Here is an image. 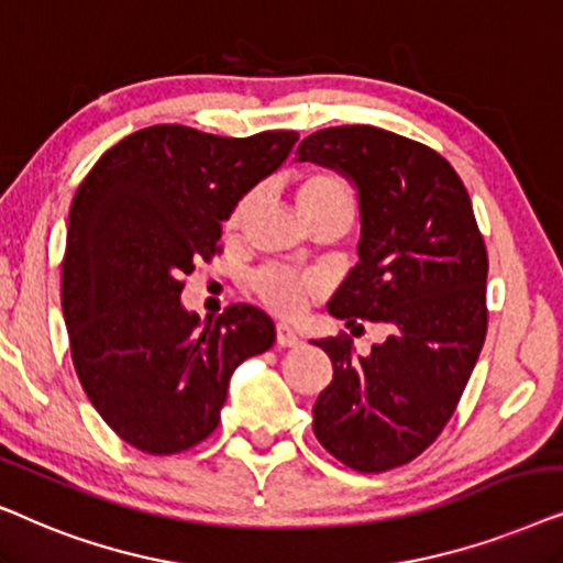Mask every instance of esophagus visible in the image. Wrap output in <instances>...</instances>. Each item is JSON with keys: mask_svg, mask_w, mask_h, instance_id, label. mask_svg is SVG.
Wrapping results in <instances>:
<instances>
[{"mask_svg": "<svg viewBox=\"0 0 563 563\" xmlns=\"http://www.w3.org/2000/svg\"><path fill=\"white\" fill-rule=\"evenodd\" d=\"M275 342H277V347H298V344H301V336H298L290 327L277 324Z\"/></svg>", "mask_w": 563, "mask_h": 563, "instance_id": "1", "label": "esophagus"}]
</instances>
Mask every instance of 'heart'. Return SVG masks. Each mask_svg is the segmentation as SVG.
<instances>
[{
  "mask_svg": "<svg viewBox=\"0 0 563 563\" xmlns=\"http://www.w3.org/2000/svg\"><path fill=\"white\" fill-rule=\"evenodd\" d=\"M294 200L301 219H313L321 213L342 216L344 221L352 223L355 219V192L334 172H309L298 179L294 187ZM254 206V195L239 200L234 211L229 216V231H236L246 221ZM252 288L260 296V301L273 309L280 317H298L303 313L313 298L319 296V280L311 275H298L283 267H262L252 275Z\"/></svg>",
  "mask_w": 563,
  "mask_h": 563,
  "instance_id": "obj_1",
  "label": "heart"
}]
</instances>
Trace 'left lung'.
Wrapping results in <instances>:
<instances>
[{
    "instance_id": "left-lung-1",
    "label": "left lung",
    "mask_w": 563,
    "mask_h": 563,
    "mask_svg": "<svg viewBox=\"0 0 563 563\" xmlns=\"http://www.w3.org/2000/svg\"><path fill=\"white\" fill-rule=\"evenodd\" d=\"M298 162L357 190L360 262L327 303L350 332L386 327L371 355L350 336L313 340L332 384L313 404L319 443L360 474L417 459L455 411L486 336V246L461 177L443 156L373 125L311 133Z\"/></svg>"
}]
</instances>
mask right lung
Segmentation results:
<instances>
[{
    "mask_svg": "<svg viewBox=\"0 0 563 563\" xmlns=\"http://www.w3.org/2000/svg\"><path fill=\"white\" fill-rule=\"evenodd\" d=\"M296 131L223 139L152 125L100 156L69 211L62 306L81 388L120 440L187 451L221 419L229 380L273 347L250 303L200 324L183 277L219 250L221 221L296 146Z\"/></svg>",
    "mask_w": 563,
    "mask_h": 563,
    "instance_id": "right-lung-1",
    "label": "right lung"
}]
</instances>
